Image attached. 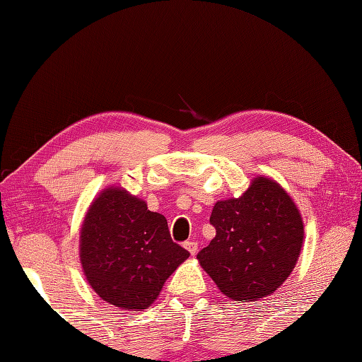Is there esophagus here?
<instances>
[{"label": "esophagus", "instance_id": "esophagus-1", "mask_svg": "<svg viewBox=\"0 0 362 362\" xmlns=\"http://www.w3.org/2000/svg\"><path fill=\"white\" fill-rule=\"evenodd\" d=\"M183 247H185L188 252H189V255H196L198 253V242H194V240H187L185 244H183Z\"/></svg>", "mask_w": 362, "mask_h": 362}]
</instances>
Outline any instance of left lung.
Here are the masks:
<instances>
[{"label":"left lung","instance_id":"obj_1","mask_svg":"<svg viewBox=\"0 0 362 362\" xmlns=\"http://www.w3.org/2000/svg\"><path fill=\"white\" fill-rule=\"evenodd\" d=\"M210 225L216 235L198 259L228 298L256 300L290 277L304 240V223L279 183L256 177L240 198L215 204Z\"/></svg>","mask_w":362,"mask_h":362}]
</instances>
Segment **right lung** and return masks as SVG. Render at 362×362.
Listing matches in <instances>:
<instances>
[{"mask_svg": "<svg viewBox=\"0 0 362 362\" xmlns=\"http://www.w3.org/2000/svg\"><path fill=\"white\" fill-rule=\"evenodd\" d=\"M189 256L170 239L168 220L122 188H107L88 209L81 262L91 288L115 307L141 310Z\"/></svg>", "mask_w": 362, "mask_h": 362, "instance_id": "add662e5", "label": "right lung"}]
</instances>
